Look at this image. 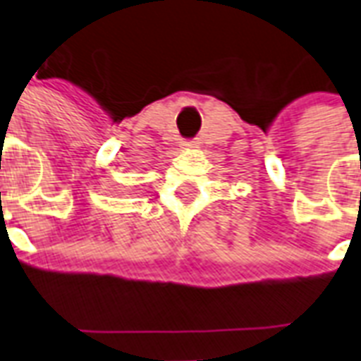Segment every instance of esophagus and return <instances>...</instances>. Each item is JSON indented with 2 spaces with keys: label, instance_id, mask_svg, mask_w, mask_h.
I'll list each match as a JSON object with an SVG mask.
<instances>
[{
  "label": "esophagus",
  "instance_id": "1",
  "mask_svg": "<svg viewBox=\"0 0 361 361\" xmlns=\"http://www.w3.org/2000/svg\"><path fill=\"white\" fill-rule=\"evenodd\" d=\"M181 145H183L185 149H193V147H197V145H200V142H195V140H193V142H183Z\"/></svg>",
  "mask_w": 361,
  "mask_h": 361
}]
</instances>
